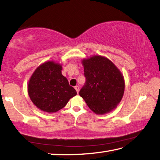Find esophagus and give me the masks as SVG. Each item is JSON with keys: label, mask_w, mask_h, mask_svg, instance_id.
Masks as SVG:
<instances>
[{"label": "esophagus", "mask_w": 160, "mask_h": 160, "mask_svg": "<svg viewBox=\"0 0 160 160\" xmlns=\"http://www.w3.org/2000/svg\"><path fill=\"white\" fill-rule=\"evenodd\" d=\"M75 89L76 90V92H77V93H78L79 92V90H80V88H79V87L78 86H76L75 87Z\"/></svg>", "instance_id": "1"}]
</instances>
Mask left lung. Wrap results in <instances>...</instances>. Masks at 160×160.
I'll use <instances>...</instances> for the list:
<instances>
[{"mask_svg": "<svg viewBox=\"0 0 160 160\" xmlns=\"http://www.w3.org/2000/svg\"><path fill=\"white\" fill-rule=\"evenodd\" d=\"M85 84L79 94L97 114H105L117 107L123 98L125 81L114 64L101 55L83 59Z\"/></svg>", "mask_w": 160, "mask_h": 160, "instance_id": "obj_1", "label": "left lung"}]
</instances>
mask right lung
Here are the masks:
<instances>
[{
  "label": "right lung",
  "instance_id": "add662e5",
  "mask_svg": "<svg viewBox=\"0 0 160 160\" xmlns=\"http://www.w3.org/2000/svg\"><path fill=\"white\" fill-rule=\"evenodd\" d=\"M62 64L47 61L39 66L30 78L28 95L34 105L43 112L59 111L77 94L62 74Z\"/></svg>",
  "mask_w": 160,
  "mask_h": 160
}]
</instances>
